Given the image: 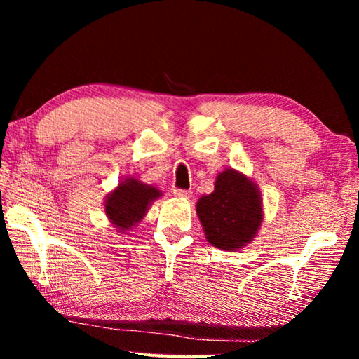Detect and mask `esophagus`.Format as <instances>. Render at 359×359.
Instances as JSON below:
<instances>
[{
    "instance_id": "esophagus-1",
    "label": "esophagus",
    "mask_w": 359,
    "mask_h": 359,
    "mask_svg": "<svg viewBox=\"0 0 359 359\" xmlns=\"http://www.w3.org/2000/svg\"><path fill=\"white\" fill-rule=\"evenodd\" d=\"M174 194L177 198H190L191 196V191L190 190H184V188H175Z\"/></svg>"
}]
</instances>
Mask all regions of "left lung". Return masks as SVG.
<instances>
[{
  "mask_svg": "<svg viewBox=\"0 0 359 359\" xmlns=\"http://www.w3.org/2000/svg\"><path fill=\"white\" fill-rule=\"evenodd\" d=\"M196 212L205 238L224 250H238L250 242L263 220L257 187L233 169L218 174L215 190L199 199Z\"/></svg>",
  "mask_w": 359,
  "mask_h": 359,
  "instance_id": "8db88e82",
  "label": "left lung"
}]
</instances>
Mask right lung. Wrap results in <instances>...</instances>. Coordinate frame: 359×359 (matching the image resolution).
<instances>
[{"label":"right lung","instance_id":"1","mask_svg":"<svg viewBox=\"0 0 359 359\" xmlns=\"http://www.w3.org/2000/svg\"><path fill=\"white\" fill-rule=\"evenodd\" d=\"M160 196L155 187L144 185L136 179L121 182L106 201V214L121 231L130 229L147 212L149 204Z\"/></svg>","mask_w":359,"mask_h":359}]
</instances>
